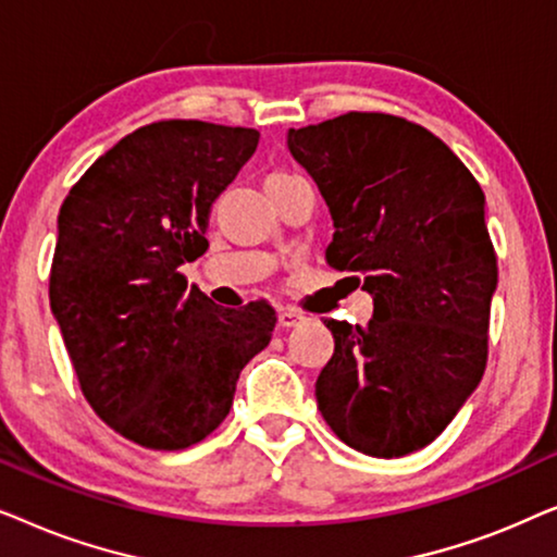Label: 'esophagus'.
<instances>
[{
	"label": "esophagus",
	"mask_w": 557,
	"mask_h": 557,
	"mask_svg": "<svg viewBox=\"0 0 557 557\" xmlns=\"http://www.w3.org/2000/svg\"><path fill=\"white\" fill-rule=\"evenodd\" d=\"M301 322H304V317L299 314V311H294V309H281L278 311V326H281V330H292V326L301 324Z\"/></svg>",
	"instance_id": "obj_1"
}]
</instances>
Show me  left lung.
Masks as SVG:
<instances>
[{"mask_svg": "<svg viewBox=\"0 0 557 557\" xmlns=\"http://www.w3.org/2000/svg\"><path fill=\"white\" fill-rule=\"evenodd\" d=\"M330 205L326 263L362 273L368 326L326 319L317 380L324 421L349 448L398 459L429 446L474 393L490 355L497 253L484 193L429 128L375 111L288 132Z\"/></svg>", "mask_w": 557, "mask_h": 557, "instance_id": "obj_1", "label": "left lung"}]
</instances>
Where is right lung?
I'll return each mask as SVG.
<instances>
[{"mask_svg": "<svg viewBox=\"0 0 557 557\" xmlns=\"http://www.w3.org/2000/svg\"><path fill=\"white\" fill-rule=\"evenodd\" d=\"M258 139L246 126L154 121L98 157L60 208L50 309L90 408L144 448L208 438L271 342L269 301L215 307L180 271L208 250L212 202Z\"/></svg>", "mask_w": 557, "mask_h": 557, "instance_id": "1", "label": "right lung"}]
</instances>
